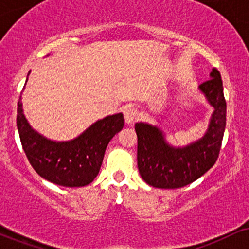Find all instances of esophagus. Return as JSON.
<instances>
[{"mask_svg": "<svg viewBox=\"0 0 249 249\" xmlns=\"http://www.w3.org/2000/svg\"><path fill=\"white\" fill-rule=\"evenodd\" d=\"M123 112H124V118L127 125H132L137 121V118H138V112H137V110L133 107H124Z\"/></svg>", "mask_w": 249, "mask_h": 249, "instance_id": "34e87169", "label": "esophagus"}]
</instances>
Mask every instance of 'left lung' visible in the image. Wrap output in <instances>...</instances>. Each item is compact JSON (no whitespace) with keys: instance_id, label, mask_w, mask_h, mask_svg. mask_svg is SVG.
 Masks as SVG:
<instances>
[{"instance_id":"left-lung-1","label":"left lung","mask_w":249,"mask_h":249,"mask_svg":"<svg viewBox=\"0 0 249 249\" xmlns=\"http://www.w3.org/2000/svg\"><path fill=\"white\" fill-rule=\"evenodd\" d=\"M199 91L213 107L204 136L182 147L171 145L157 125L136 123L137 160L142 180L157 188H180L196 181L218 159L226 126V101L220 72L212 69Z\"/></svg>"}]
</instances>
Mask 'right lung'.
<instances>
[{"label": "right lung", "instance_id": "add662e5", "mask_svg": "<svg viewBox=\"0 0 249 249\" xmlns=\"http://www.w3.org/2000/svg\"><path fill=\"white\" fill-rule=\"evenodd\" d=\"M16 123L28 160L42 178L59 186L82 187L98 176L107 144L122 131L124 117L116 113L99 119L71 141H51L30 126L21 95Z\"/></svg>", "mask_w": 249, "mask_h": 249}]
</instances>
